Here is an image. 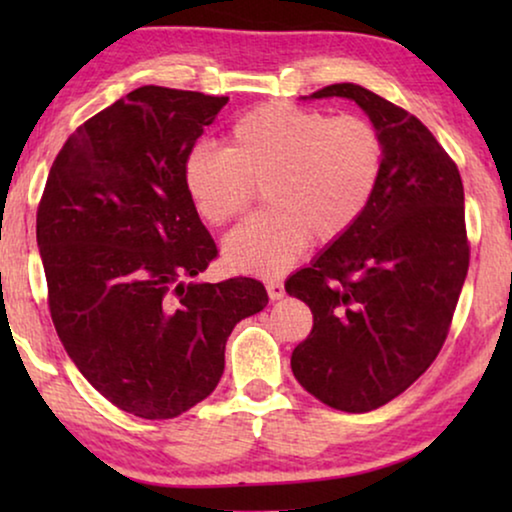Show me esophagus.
<instances>
[{"label":"esophagus","instance_id":"obj_1","mask_svg":"<svg viewBox=\"0 0 512 512\" xmlns=\"http://www.w3.org/2000/svg\"><path fill=\"white\" fill-rule=\"evenodd\" d=\"M265 289H268L270 300L284 298V284L279 282V279H270V282H265Z\"/></svg>","mask_w":512,"mask_h":512}]
</instances>
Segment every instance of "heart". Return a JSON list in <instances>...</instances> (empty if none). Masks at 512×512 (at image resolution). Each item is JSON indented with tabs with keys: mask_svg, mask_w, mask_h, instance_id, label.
<instances>
[{
	"mask_svg": "<svg viewBox=\"0 0 512 512\" xmlns=\"http://www.w3.org/2000/svg\"><path fill=\"white\" fill-rule=\"evenodd\" d=\"M387 144L356 114L268 102L237 118L228 149L198 144L186 156L184 184L212 226L240 219L263 186L268 209L226 240L230 268L275 277L307 244L345 237L368 212L382 181Z\"/></svg>",
	"mask_w": 512,
	"mask_h": 512,
	"instance_id": "obj_1",
	"label": "heart"
}]
</instances>
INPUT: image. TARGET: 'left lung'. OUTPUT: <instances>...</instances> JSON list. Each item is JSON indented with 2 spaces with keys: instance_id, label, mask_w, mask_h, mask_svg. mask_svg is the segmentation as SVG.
<instances>
[{
  "instance_id": "obj_1",
  "label": "left lung",
  "mask_w": 512,
  "mask_h": 512,
  "mask_svg": "<svg viewBox=\"0 0 512 512\" xmlns=\"http://www.w3.org/2000/svg\"><path fill=\"white\" fill-rule=\"evenodd\" d=\"M310 97L359 104L387 160L356 228L286 282L314 317L291 370L328 408L370 412L403 394L450 333L471 258L464 184L431 130L373 90L333 83Z\"/></svg>"
}]
</instances>
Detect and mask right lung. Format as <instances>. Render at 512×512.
I'll use <instances>...</instances> for the list:
<instances>
[{
    "label": "right lung",
    "mask_w": 512,
    "mask_h": 512,
    "mask_svg": "<svg viewBox=\"0 0 512 512\" xmlns=\"http://www.w3.org/2000/svg\"><path fill=\"white\" fill-rule=\"evenodd\" d=\"M228 97L142 86L79 125L48 172L37 244L69 359L130 415L172 419L219 384L258 279L195 284L219 249L184 184L186 156Z\"/></svg>",
    "instance_id": "right-lung-1"
}]
</instances>
